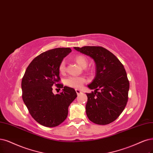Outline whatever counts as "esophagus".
<instances>
[{
  "mask_svg": "<svg viewBox=\"0 0 153 153\" xmlns=\"http://www.w3.org/2000/svg\"><path fill=\"white\" fill-rule=\"evenodd\" d=\"M76 93H77V95L80 94L82 93V91H81V90H79V89H76Z\"/></svg>",
  "mask_w": 153,
  "mask_h": 153,
  "instance_id": "1",
  "label": "esophagus"
}]
</instances>
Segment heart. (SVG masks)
<instances>
[{
  "instance_id": "b5f03b06",
  "label": "heart",
  "mask_w": 153,
  "mask_h": 153,
  "mask_svg": "<svg viewBox=\"0 0 153 153\" xmlns=\"http://www.w3.org/2000/svg\"><path fill=\"white\" fill-rule=\"evenodd\" d=\"M75 60L81 67L85 68L88 64V60L85 56L82 55H77L75 57ZM59 71L60 73H64L65 71V62L62 61L59 65ZM85 82V79L82 77L71 76L66 79L67 85L74 88H79Z\"/></svg>"
}]
</instances>
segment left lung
<instances>
[{
	"instance_id": "1",
	"label": "left lung",
	"mask_w": 153,
	"mask_h": 153,
	"mask_svg": "<svg viewBox=\"0 0 153 153\" xmlns=\"http://www.w3.org/2000/svg\"><path fill=\"white\" fill-rule=\"evenodd\" d=\"M92 58L96 64V76L91 84V93H86V115L92 122L107 125L122 114L128 101L129 81L124 67L116 56L101 47H74ZM100 90V92H98Z\"/></svg>"
}]
</instances>
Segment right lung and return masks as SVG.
<instances>
[{"instance_id": "1", "label": "right lung", "mask_w": 153, "mask_h": 153, "mask_svg": "<svg viewBox=\"0 0 153 153\" xmlns=\"http://www.w3.org/2000/svg\"><path fill=\"white\" fill-rule=\"evenodd\" d=\"M71 52L70 48H56L41 53L32 60L22 77V100L32 117L45 127H53L63 122L69 106L77 97L73 88L58 84L60 64ZM54 85L63 88L62 92L54 95Z\"/></svg>"}]
</instances>
